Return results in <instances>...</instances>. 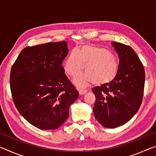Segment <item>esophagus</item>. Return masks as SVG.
<instances>
[{
  "mask_svg": "<svg viewBox=\"0 0 156 156\" xmlns=\"http://www.w3.org/2000/svg\"><path fill=\"white\" fill-rule=\"evenodd\" d=\"M78 91H79V94H80V95H83V94H85L87 91V89H84V88H79Z\"/></svg>",
  "mask_w": 156,
  "mask_h": 156,
  "instance_id": "1",
  "label": "esophagus"
}]
</instances>
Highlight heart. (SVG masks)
Returning a JSON list of instances; mask_svg holds the SVG:
<instances>
[{
	"label": "heart",
	"mask_w": 156,
	"mask_h": 156,
	"mask_svg": "<svg viewBox=\"0 0 156 156\" xmlns=\"http://www.w3.org/2000/svg\"><path fill=\"white\" fill-rule=\"evenodd\" d=\"M85 73L76 79L78 84H102L110 81L115 76L118 65L114 57L107 49L85 45L78 52L76 50L69 54L65 60V72L72 77L78 76L83 70Z\"/></svg>",
	"instance_id": "1"
}]
</instances>
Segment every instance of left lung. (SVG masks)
I'll list each match as a JSON object with an SVG mask.
<instances>
[{"label":"left lung","instance_id":"left-lung-1","mask_svg":"<svg viewBox=\"0 0 156 156\" xmlns=\"http://www.w3.org/2000/svg\"><path fill=\"white\" fill-rule=\"evenodd\" d=\"M120 59L117 74L109 83L95 87V118L107 128H115L130 120L143 98L145 72L135 51L126 44L112 42Z\"/></svg>","mask_w":156,"mask_h":156}]
</instances>
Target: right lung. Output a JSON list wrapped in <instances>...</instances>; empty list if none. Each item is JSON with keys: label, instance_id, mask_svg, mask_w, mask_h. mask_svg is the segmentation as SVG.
<instances>
[{"label": "right lung", "instance_id": "add662e5", "mask_svg": "<svg viewBox=\"0 0 156 156\" xmlns=\"http://www.w3.org/2000/svg\"><path fill=\"white\" fill-rule=\"evenodd\" d=\"M68 54L65 41L23 49L10 72L13 101L26 120L36 127L56 129L67 119L79 93L62 66Z\"/></svg>", "mask_w": 156, "mask_h": 156}]
</instances>
